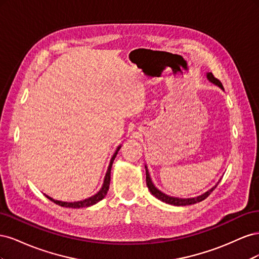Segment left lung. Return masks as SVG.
<instances>
[{
    "label": "left lung",
    "instance_id": "obj_1",
    "mask_svg": "<svg viewBox=\"0 0 259 259\" xmlns=\"http://www.w3.org/2000/svg\"><path fill=\"white\" fill-rule=\"evenodd\" d=\"M207 79L211 82L214 83L216 85H218L219 88H221L222 90H224V86L222 84V82L219 81L218 79H216V77L213 75V73L211 72H208L207 73ZM146 183H147V186H148V189L150 190V192L154 195L155 198H158L159 200L165 202V203H168V204H171V205H176V206H185V205H191V204H195V203L198 202H201L203 200H205L208 195L210 194V192L213 191L216 186L214 188H211V189L207 192H205L204 194L200 195V197H197V198H190V199H179V198H174V197H169V195L165 194L161 192L158 188H155L154 185L152 184L151 182V178L150 176H149V173H148V169L146 167Z\"/></svg>",
    "mask_w": 259,
    "mask_h": 259
}]
</instances>
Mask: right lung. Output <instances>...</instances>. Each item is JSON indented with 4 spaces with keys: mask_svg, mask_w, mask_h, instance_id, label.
I'll return each mask as SVG.
<instances>
[{
    "mask_svg": "<svg viewBox=\"0 0 259 259\" xmlns=\"http://www.w3.org/2000/svg\"><path fill=\"white\" fill-rule=\"evenodd\" d=\"M120 148H121V147H119V148L116 149V151H115V153L113 154L112 159H111V161H110V164H109V167H108L107 174H106V177H105V182H104L103 188H101L100 191L97 192L95 195H93V197H91V198H89V199H85V200H83V201L71 202V203H70V202H62V201L54 200V199L48 197V195H46V197H48V198H49L51 201H53L54 203H56V204H58V205H60V206H64V207L80 208V207H86V206H91V205H93V204H96L97 202H99L100 200H103V199L106 197V194H107V192H108V190H109V186H110V173H111L112 163H113V161H114V159H115V156H116V154H117V151L120 150Z\"/></svg>",
    "mask_w": 259,
    "mask_h": 259,
    "instance_id": "1",
    "label": "right lung"
}]
</instances>
